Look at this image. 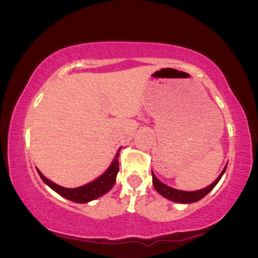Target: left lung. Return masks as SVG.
<instances>
[{
  "label": "left lung",
  "instance_id": "1",
  "mask_svg": "<svg viewBox=\"0 0 258 258\" xmlns=\"http://www.w3.org/2000/svg\"><path fill=\"white\" fill-rule=\"evenodd\" d=\"M226 166L224 167L222 173L219 174V176L215 180V181L211 183V185L205 187V188H202L198 190H180V189L173 188V187H170L168 185H166V183L160 181V180L156 178V175L154 174L153 169H152L153 185H154V187H155V189L158 190V193H160L163 198L170 200V202L179 203V204H192V203L198 202V200H200V199H203L204 197H205L206 195H209L211 190L215 188V186L219 182V180L222 179L223 174L225 173Z\"/></svg>",
  "mask_w": 258,
  "mask_h": 258
}]
</instances>
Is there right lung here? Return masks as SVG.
I'll list each match as a JSON object with an SVG mask.
<instances>
[{
    "mask_svg": "<svg viewBox=\"0 0 258 258\" xmlns=\"http://www.w3.org/2000/svg\"><path fill=\"white\" fill-rule=\"evenodd\" d=\"M121 149L122 147H119V149L117 150L112 162L110 163V166L106 168V170L102 174V175H99L97 179L92 180L91 182L86 183V185H83L80 187H76V188H66V187L56 185L55 182H53L49 179L46 178V176L43 175L38 168H36V170H38L40 178L42 179V181L45 182L48 187H51V188L54 190V192L58 193L59 196L71 200L73 203L85 204L106 195V193L112 188L113 185H115L117 173H118L119 170L118 156H119V152H121Z\"/></svg>",
    "mask_w": 258,
    "mask_h": 258,
    "instance_id": "right-lung-1",
    "label": "right lung"
}]
</instances>
